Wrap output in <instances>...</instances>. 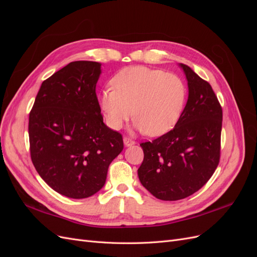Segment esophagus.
Returning <instances> with one entry per match:
<instances>
[{
  "label": "esophagus",
  "instance_id": "34e87169",
  "mask_svg": "<svg viewBox=\"0 0 257 257\" xmlns=\"http://www.w3.org/2000/svg\"><path fill=\"white\" fill-rule=\"evenodd\" d=\"M123 143H124V146H125V147L133 146L135 144V142L133 141V139H131L130 137H124L123 138Z\"/></svg>",
  "mask_w": 257,
  "mask_h": 257
}]
</instances>
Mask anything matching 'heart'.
Instances as JSON below:
<instances>
[{"label": "heart", "mask_w": 257, "mask_h": 257, "mask_svg": "<svg viewBox=\"0 0 257 257\" xmlns=\"http://www.w3.org/2000/svg\"><path fill=\"white\" fill-rule=\"evenodd\" d=\"M113 88L104 89L99 106L107 124L120 130L132 115L134 127L155 137L173 130L182 114L186 90L179 76L146 66L121 69Z\"/></svg>", "instance_id": "b5f03b06"}]
</instances>
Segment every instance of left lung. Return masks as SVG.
<instances>
[{
	"instance_id": "left-lung-1",
	"label": "left lung",
	"mask_w": 257,
	"mask_h": 257,
	"mask_svg": "<svg viewBox=\"0 0 257 257\" xmlns=\"http://www.w3.org/2000/svg\"><path fill=\"white\" fill-rule=\"evenodd\" d=\"M189 97L180 119L168 133L141 144L144 161L138 178L153 196L179 200L197 192L220 162L222 107L206 80L180 64Z\"/></svg>"
}]
</instances>
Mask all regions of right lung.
I'll return each mask as SVG.
<instances>
[{"label": "right lung", "instance_id": "1", "mask_svg": "<svg viewBox=\"0 0 257 257\" xmlns=\"http://www.w3.org/2000/svg\"><path fill=\"white\" fill-rule=\"evenodd\" d=\"M100 63L75 61L43 81L29 116L30 152L38 175L69 198L94 195L123 150L103 122L96 96Z\"/></svg>", "mask_w": 257, "mask_h": 257}]
</instances>
